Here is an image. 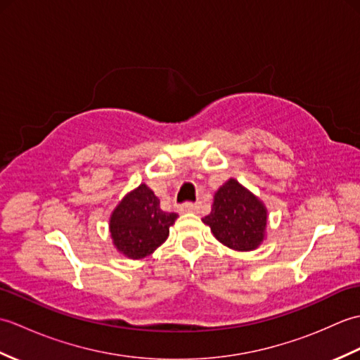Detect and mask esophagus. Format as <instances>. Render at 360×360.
I'll use <instances>...</instances> for the list:
<instances>
[{"label": "esophagus", "instance_id": "34e87169", "mask_svg": "<svg viewBox=\"0 0 360 360\" xmlns=\"http://www.w3.org/2000/svg\"><path fill=\"white\" fill-rule=\"evenodd\" d=\"M201 209V205L198 204V202H184V204H181L179 205V212L181 213H187V212H198Z\"/></svg>", "mask_w": 360, "mask_h": 360}]
</instances>
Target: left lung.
<instances>
[{
	"instance_id": "obj_1",
	"label": "left lung",
	"mask_w": 360,
	"mask_h": 360,
	"mask_svg": "<svg viewBox=\"0 0 360 360\" xmlns=\"http://www.w3.org/2000/svg\"><path fill=\"white\" fill-rule=\"evenodd\" d=\"M202 221L224 246L252 250L263 241L267 213L258 198L231 179L215 193L212 212Z\"/></svg>"
}]
</instances>
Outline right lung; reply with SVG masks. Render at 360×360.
I'll return each instance as SVG.
<instances>
[{"label":"right lung","instance_id":"1","mask_svg":"<svg viewBox=\"0 0 360 360\" xmlns=\"http://www.w3.org/2000/svg\"><path fill=\"white\" fill-rule=\"evenodd\" d=\"M176 218V213L160 209L158 196L141 184L112 212L110 232L122 254L139 259L153 254L167 240Z\"/></svg>","mask_w":360,"mask_h":360}]
</instances>
